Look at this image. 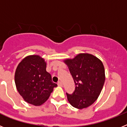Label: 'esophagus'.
Masks as SVG:
<instances>
[{"label": "esophagus", "mask_w": 127, "mask_h": 127, "mask_svg": "<svg viewBox=\"0 0 127 127\" xmlns=\"http://www.w3.org/2000/svg\"><path fill=\"white\" fill-rule=\"evenodd\" d=\"M57 85H58V86H63V84H62V83L61 81H58V83H57Z\"/></svg>", "instance_id": "esophagus-1"}]
</instances>
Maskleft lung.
Wrapping results in <instances>:
<instances>
[{
    "mask_svg": "<svg viewBox=\"0 0 127 127\" xmlns=\"http://www.w3.org/2000/svg\"><path fill=\"white\" fill-rule=\"evenodd\" d=\"M64 62L76 86L72 94L66 93L68 101L77 109L88 107L97 99L104 86L105 70L102 62L88 53H80Z\"/></svg>",
    "mask_w": 127,
    "mask_h": 127,
    "instance_id": "obj_1",
    "label": "left lung"
}]
</instances>
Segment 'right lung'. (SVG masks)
<instances>
[{
  "label": "right lung",
  "mask_w": 127,
  "mask_h": 127,
  "mask_svg": "<svg viewBox=\"0 0 127 127\" xmlns=\"http://www.w3.org/2000/svg\"><path fill=\"white\" fill-rule=\"evenodd\" d=\"M46 69V63L39 55L28 56L18 65L14 76L16 86L27 102L42 105L57 86Z\"/></svg>",
  "instance_id": "add662e5"
}]
</instances>
